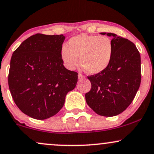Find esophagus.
<instances>
[{"instance_id": "obj_1", "label": "esophagus", "mask_w": 154, "mask_h": 154, "mask_svg": "<svg viewBox=\"0 0 154 154\" xmlns=\"http://www.w3.org/2000/svg\"><path fill=\"white\" fill-rule=\"evenodd\" d=\"M85 77L84 75H82V74H79L78 75V79H85Z\"/></svg>"}]
</instances>
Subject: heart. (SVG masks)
Listing matches in <instances>:
<instances>
[{
    "mask_svg": "<svg viewBox=\"0 0 154 154\" xmlns=\"http://www.w3.org/2000/svg\"><path fill=\"white\" fill-rule=\"evenodd\" d=\"M113 44L109 37L82 34L72 37L68 46L60 50L62 61L69 70L79 64L89 75H95L106 70L113 56Z\"/></svg>",
    "mask_w": 154,
    "mask_h": 154,
    "instance_id": "heart-1",
    "label": "heart"
}]
</instances>
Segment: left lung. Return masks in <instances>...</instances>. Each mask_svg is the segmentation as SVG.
<instances>
[{"label":"left lung","instance_id":"left-lung-1","mask_svg":"<svg viewBox=\"0 0 154 154\" xmlns=\"http://www.w3.org/2000/svg\"><path fill=\"white\" fill-rule=\"evenodd\" d=\"M113 56L100 74L88 76L91 90L85 94L90 108L102 116L111 117L123 112L134 99L140 85V56L134 44L112 33Z\"/></svg>","mask_w":154,"mask_h":154}]
</instances>
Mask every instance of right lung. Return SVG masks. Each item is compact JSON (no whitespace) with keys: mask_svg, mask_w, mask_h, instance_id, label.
<instances>
[{"mask_svg":"<svg viewBox=\"0 0 154 154\" xmlns=\"http://www.w3.org/2000/svg\"><path fill=\"white\" fill-rule=\"evenodd\" d=\"M64 38L62 34H36L13 53L9 90L18 108L34 119L56 115L77 85L78 74L66 69L60 57Z\"/></svg>","mask_w":154,"mask_h":154,"instance_id":"right-lung-1","label":"right lung"}]
</instances>
